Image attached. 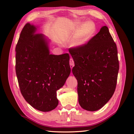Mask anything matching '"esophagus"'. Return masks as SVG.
Segmentation results:
<instances>
[{"label": "esophagus", "instance_id": "1", "mask_svg": "<svg viewBox=\"0 0 134 134\" xmlns=\"http://www.w3.org/2000/svg\"><path fill=\"white\" fill-rule=\"evenodd\" d=\"M70 67L71 69H72L73 67L74 66V62L73 59L72 58H71L70 59Z\"/></svg>", "mask_w": 134, "mask_h": 134}]
</instances>
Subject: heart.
<instances>
[{
  "label": "heart",
  "mask_w": 134,
  "mask_h": 134,
  "mask_svg": "<svg viewBox=\"0 0 134 134\" xmlns=\"http://www.w3.org/2000/svg\"><path fill=\"white\" fill-rule=\"evenodd\" d=\"M96 30V25L93 22L88 21L84 24H78L71 35L73 38H78L74 43L75 46L81 47L84 45L93 36Z\"/></svg>",
  "instance_id": "b5f03b06"
}]
</instances>
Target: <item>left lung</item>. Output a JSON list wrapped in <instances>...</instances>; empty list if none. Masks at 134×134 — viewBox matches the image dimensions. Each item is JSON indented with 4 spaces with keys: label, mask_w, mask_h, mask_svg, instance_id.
I'll return each mask as SVG.
<instances>
[{
    "label": "left lung",
    "mask_w": 134,
    "mask_h": 134,
    "mask_svg": "<svg viewBox=\"0 0 134 134\" xmlns=\"http://www.w3.org/2000/svg\"><path fill=\"white\" fill-rule=\"evenodd\" d=\"M69 51L75 63L72 71L78 81L79 105L89 111L101 109L115 92L119 70L117 47L108 27Z\"/></svg>",
    "instance_id": "obj_1"
}]
</instances>
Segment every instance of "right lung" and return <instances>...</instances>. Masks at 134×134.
<instances>
[{"mask_svg": "<svg viewBox=\"0 0 134 134\" xmlns=\"http://www.w3.org/2000/svg\"><path fill=\"white\" fill-rule=\"evenodd\" d=\"M29 23L20 34L15 48V71L20 90L28 103L42 112L58 106L56 91L71 72L69 53H49L48 41Z\"/></svg>", "mask_w": 134, "mask_h": 134, "instance_id": "1", "label": "right lung"}]
</instances>
